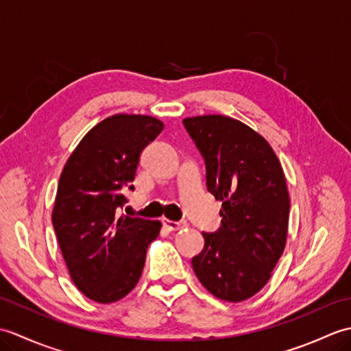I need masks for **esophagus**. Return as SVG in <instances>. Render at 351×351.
I'll list each match as a JSON object with an SVG mask.
<instances>
[{
	"mask_svg": "<svg viewBox=\"0 0 351 351\" xmlns=\"http://www.w3.org/2000/svg\"><path fill=\"white\" fill-rule=\"evenodd\" d=\"M162 225L169 230H181L184 228H187V223L185 221H171L167 219H162Z\"/></svg>",
	"mask_w": 351,
	"mask_h": 351,
	"instance_id": "34e87169",
	"label": "esophagus"
}]
</instances>
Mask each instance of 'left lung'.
I'll use <instances>...</instances> for the list:
<instances>
[{
	"label": "left lung",
	"mask_w": 351,
	"mask_h": 351,
	"mask_svg": "<svg viewBox=\"0 0 351 351\" xmlns=\"http://www.w3.org/2000/svg\"><path fill=\"white\" fill-rule=\"evenodd\" d=\"M182 123L205 160L206 189L221 202V226L202 232L193 270L217 299L247 300L264 288L285 249V175L268 141L237 119L206 114Z\"/></svg>",
	"instance_id": "obj_1"
}]
</instances>
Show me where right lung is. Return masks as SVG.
I'll use <instances>...</instances> for the list:
<instances>
[{"mask_svg":"<svg viewBox=\"0 0 351 351\" xmlns=\"http://www.w3.org/2000/svg\"><path fill=\"white\" fill-rule=\"evenodd\" d=\"M164 123L152 116L114 114L95 125L66 161L58 181L52 225L75 287L88 299L113 303L131 293L143 271L158 220L122 215L123 189L141 151Z\"/></svg>","mask_w":351,"mask_h":351,"instance_id":"add662e5","label":"right lung"}]
</instances>
